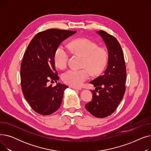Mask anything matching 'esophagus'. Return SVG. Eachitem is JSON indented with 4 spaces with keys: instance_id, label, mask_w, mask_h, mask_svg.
<instances>
[{
    "instance_id": "1",
    "label": "esophagus",
    "mask_w": 151,
    "mask_h": 151,
    "mask_svg": "<svg viewBox=\"0 0 151 151\" xmlns=\"http://www.w3.org/2000/svg\"><path fill=\"white\" fill-rule=\"evenodd\" d=\"M71 88H72L73 89H76V90H81V88H78V87H73V86H71Z\"/></svg>"
}]
</instances>
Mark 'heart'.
Returning a JSON list of instances; mask_svg holds the SVG:
<instances>
[{
	"instance_id": "heart-1",
	"label": "heart",
	"mask_w": 151,
	"mask_h": 151,
	"mask_svg": "<svg viewBox=\"0 0 151 151\" xmlns=\"http://www.w3.org/2000/svg\"><path fill=\"white\" fill-rule=\"evenodd\" d=\"M68 48L71 52L80 54L84 58L83 66L88 68L93 75L101 73L106 65L108 62L106 51L101 48H98V45L88 38H81L74 40L69 44ZM69 57L70 53L66 47L59 46L54 54L55 65L61 69L65 68L68 64ZM88 69L68 70L62 75L63 81L71 86H81L90 77L91 73Z\"/></svg>"
}]
</instances>
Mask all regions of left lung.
Listing matches in <instances>:
<instances>
[{
    "mask_svg": "<svg viewBox=\"0 0 151 151\" xmlns=\"http://www.w3.org/2000/svg\"><path fill=\"white\" fill-rule=\"evenodd\" d=\"M97 34L104 40L108 52L106 69L90 82L96 87L92 99L85 105L93 116L104 118L111 114L122 100L125 91L126 67L122 47L117 40L104 30Z\"/></svg>",
    "mask_w": 151,
    "mask_h": 151,
    "instance_id": "8db88e82",
    "label": "left lung"
}]
</instances>
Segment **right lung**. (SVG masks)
<instances>
[{"instance_id": "1", "label": "right lung", "mask_w": 151, "mask_h": 151, "mask_svg": "<svg viewBox=\"0 0 151 151\" xmlns=\"http://www.w3.org/2000/svg\"><path fill=\"white\" fill-rule=\"evenodd\" d=\"M76 31L51 29L41 32L32 40L24 54L21 65V84L25 99L35 112L47 116L60 107L68 86L58 83L47 86L51 80H59L55 67L54 54L59 45Z\"/></svg>"}]
</instances>
